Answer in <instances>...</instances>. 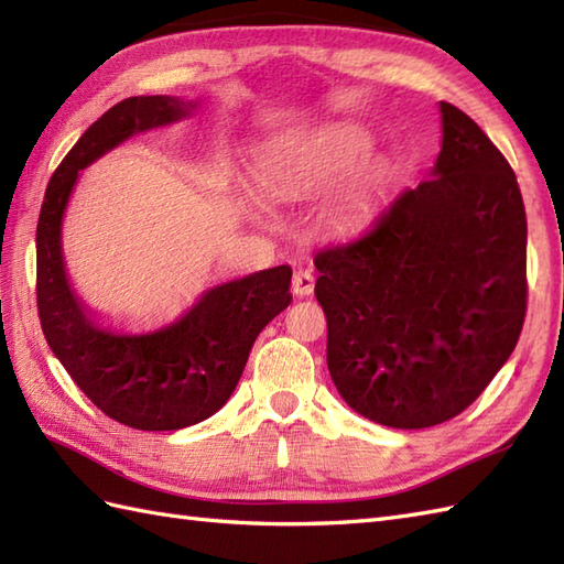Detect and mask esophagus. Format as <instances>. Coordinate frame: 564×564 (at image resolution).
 Instances as JSON below:
<instances>
[{"label":"esophagus","mask_w":564,"mask_h":564,"mask_svg":"<svg viewBox=\"0 0 564 564\" xmlns=\"http://www.w3.org/2000/svg\"><path fill=\"white\" fill-rule=\"evenodd\" d=\"M313 291H315V275H313V271H310V269H297L293 273V293L305 297V295H310Z\"/></svg>","instance_id":"34e87169"}]
</instances>
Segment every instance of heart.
<instances>
[{"mask_svg": "<svg viewBox=\"0 0 564 564\" xmlns=\"http://www.w3.org/2000/svg\"><path fill=\"white\" fill-rule=\"evenodd\" d=\"M370 152V142L361 133H329L313 140H305L301 145L285 148L273 152L261 166V178L269 194L289 196L295 188L315 182L319 176L349 172L356 164H361ZM382 172L380 164L368 166V184H380Z\"/></svg>", "mask_w": 564, "mask_h": 564, "instance_id": "b5f03b06", "label": "heart"}]
</instances>
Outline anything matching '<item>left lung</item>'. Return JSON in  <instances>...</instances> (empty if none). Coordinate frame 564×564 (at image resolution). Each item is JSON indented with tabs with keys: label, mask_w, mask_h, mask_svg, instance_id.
Listing matches in <instances>:
<instances>
[{
	"label": "left lung",
	"mask_w": 564,
	"mask_h": 564,
	"mask_svg": "<svg viewBox=\"0 0 564 564\" xmlns=\"http://www.w3.org/2000/svg\"><path fill=\"white\" fill-rule=\"evenodd\" d=\"M431 178L351 242L317 251L327 366L370 422L426 429L467 410L525 317V208L495 142L441 101Z\"/></svg>",
	"instance_id": "8db88e82"
}]
</instances>
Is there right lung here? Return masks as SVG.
<instances>
[{"label": "right lung", "instance_id": "1", "mask_svg": "<svg viewBox=\"0 0 564 564\" xmlns=\"http://www.w3.org/2000/svg\"><path fill=\"white\" fill-rule=\"evenodd\" d=\"M194 106L130 97L106 111L51 176L35 230V301L47 346L106 416L140 431H176L218 412L259 332L293 301L291 267H273L215 285L170 327L116 334L99 327L69 289L59 230L79 172L130 135L182 121Z\"/></svg>", "mask_w": 564, "mask_h": 564}]
</instances>
